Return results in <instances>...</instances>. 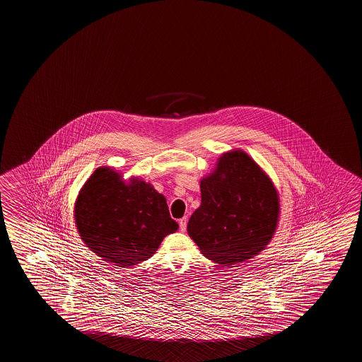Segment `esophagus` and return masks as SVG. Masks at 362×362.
I'll return each instance as SVG.
<instances>
[{"label":"esophagus","mask_w":362,"mask_h":362,"mask_svg":"<svg viewBox=\"0 0 362 362\" xmlns=\"http://www.w3.org/2000/svg\"><path fill=\"white\" fill-rule=\"evenodd\" d=\"M179 228L182 232H185V230H187V218L185 217L179 221Z\"/></svg>","instance_id":"obj_1"}]
</instances>
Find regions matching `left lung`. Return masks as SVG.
<instances>
[{
	"instance_id": "8db88e82",
	"label": "left lung",
	"mask_w": 362,
	"mask_h": 362,
	"mask_svg": "<svg viewBox=\"0 0 362 362\" xmlns=\"http://www.w3.org/2000/svg\"><path fill=\"white\" fill-rule=\"evenodd\" d=\"M202 202L188 235L202 254L219 265L257 255L272 241L279 221V194L267 173L243 150L221 155L201 180Z\"/></svg>"
}]
</instances>
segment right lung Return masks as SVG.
I'll use <instances>...</instances> for the list:
<instances>
[{"mask_svg": "<svg viewBox=\"0 0 362 362\" xmlns=\"http://www.w3.org/2000/svg\"><path fill=\"white\" fill-rule=\"evenodd\" d=\"M74 218L87 247L119 267L148 260L163 238L178 230L165 197L139 178L124 183L108 166L95 169L84 183Z\"/></svg>", "mask_w": 362, "mask_h": 362, "instance_id": "1", "label": "right lung"}]
</instances>
